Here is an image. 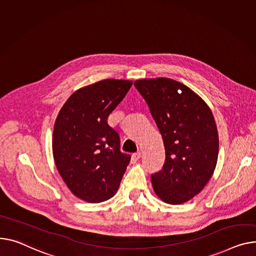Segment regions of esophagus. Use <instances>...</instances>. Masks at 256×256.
I'll return each mask as SVG.
<instances>
[{
  "mask_svg": "<svg viewBox=\"0 0 256 256\" xmlns=\"http://www.w3.org/2000/svg\"><path fill=\"white\" fill-rule=\"evenodd\" d=\"M141 158V152H140V151L134 153V154L132 156V160H130L132 164H134L136 162L139 160V158Z\"/></svg>",
  "mask_w": 256,
  "mask_h": 256,
  "instance_id": "1",
  "label": "esophagus"
}]
</instances>
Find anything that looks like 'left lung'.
<instances>
[{
	"instance_id": "1",
	"label": "left lung",
	"mask_w": 256,
	"mask_h": 256,
	"mask_svg": "<svg viewBox=\"0 0 256 256\" xmlns=\"http://www.w3.org/2000/svg\"><path fill=\"white\" fill-rule=\"evenodd\" d=\"M146 100L164 140L162 168L151 175L156 194L178 205L196 196L213 175L219 139L208 105L186 85L154 78L134 82Z\"/></svg>"
}]
</instances>
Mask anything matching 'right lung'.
Wrapping results in <instances>:
<instances>
[{"instance_id":"1","label":"right lung","mask_w":256,"mask_h":256,"mask_svg":"<svg viewBox=\"0 0 256 256\" xmlns=\"http://www.w3.org/2000/svg\"><path fill=\"white\" fill-rule=\"evenodd\" d=\"M132 82L105 79L75 92L54 124V158L62 180L79 198L104 202L114 196L130 160L120 151L118 132L108 116Z\"/></svg>"}]
</instances>
